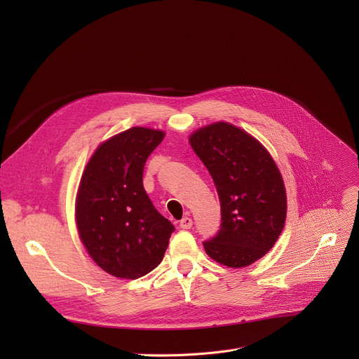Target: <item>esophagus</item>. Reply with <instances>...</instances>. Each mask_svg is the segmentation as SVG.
I'll return each instance as SVG.
<instances>
[{
	"instance_id": "1",
	"label": "esophagus",
	"mask_w": 359,
	"mask_h": 359,
	"mask_svg": "<svg viewBox=\"0 0 359 359\" xmlns=\"http://www.w3.org/2000/svg\"><path fill=\"white\" fill-rule=\"evenodd\" d=\"M191 226H193V220L190 217H184L180 220V229L189 230V229H191Z\"/></svg>"
}]
</instances>
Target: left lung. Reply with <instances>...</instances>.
Returning <instances> with one entry per match:
<instances>
[{"instance_id": "8db88e82", "label": "left lung", "mask_w": 359, "mask_h": 359, "mask_svg": "<svg viewBox=\"0 0 359 359\" xmlns=\"http://www.w3.org/2000/svg\"><path fill=\"white\" fill-rule=\"evenodd\" d=\"M190 144L215 182L222 209L220 230L203 241L204 250L227 267L250 266L270 251L284 227L280 170L260 142L230 123L198 129Z\"/></svg>"}]
</instances>
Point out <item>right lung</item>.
Wrapping results in <instances>:
<instances>
[{
	"instance_id": "obj_1",
	"label": "right lung",
	"mask_w": 359,
	"mask_h": 359,
	"mask_svg": "<svg viewBox=\"0 0 359 359\" xmlns=\"http://www.w3.org/2000/svg\"><path fill=\"white\" fill-rule=\"evenodd\" d=\"M163 136L132 128L111 137L96 149L81 179V240L93 262L119 278L136 280L156 269L175 231L143 187L144 163Z\"/></svg>"
}]
</instances>
